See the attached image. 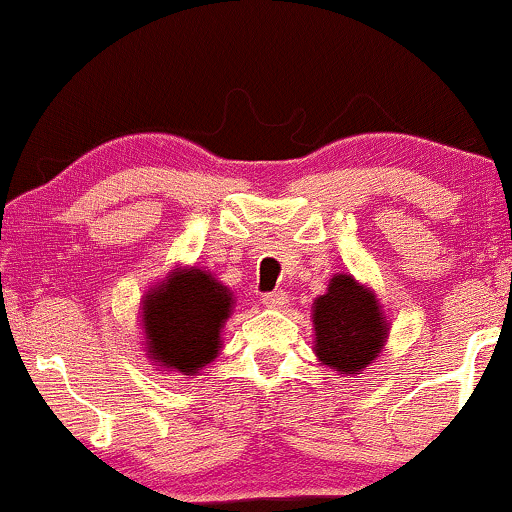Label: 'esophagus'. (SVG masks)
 Listing matches in <instances>:
<instances>
[{
	"label": "esophagus",
	"mask_w": 512,
	"mask_h": 512,
	"mask_svg": "<svg viewBox=\"0 0 512 512\" xmlns=\"http://www.w3.org/2000/svg\"><path fill=\"white\" fill-rule=\"evenodd\" d=\"M286 303H288V295L283 291H272L262 295V305L272 307V310H281V307H286Z\"/></svg>",
	"instance_id": "esophagus-1"
}]
</instances>
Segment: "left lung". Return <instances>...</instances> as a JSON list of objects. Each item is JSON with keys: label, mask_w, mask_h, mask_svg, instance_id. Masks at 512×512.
<instances>
[{"label": "left lung", "mask_w": 512, "mask_h": 512, "mask_svg": "<svg viewBox=\"0 0 512 512\" xmlns=\"http://www.w3.org/2000/svg\"><path fill=\"white\" fill-rule=\"evenodd\" d=\"M312 322L319 362L341 374H360L372 365L389 336L377 295L350 274H334L329 291L312 305Z\"/></svg>", "instance_id": "8db88e82"}]
</instances>
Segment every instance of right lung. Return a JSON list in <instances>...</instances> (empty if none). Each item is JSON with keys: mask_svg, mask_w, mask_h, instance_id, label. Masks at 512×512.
Instances as JSON below:
<instances>
[{"mask_svg": "<svg viewBox=\"0 0 512 512\" xmlns=\"http://www.w3.org/2000/svg\"><path fill=\"white\" fill-rule=\"evenodd\" d=\"M231 291L202 269H174L143 298L147 355L169 372L197 374L221 348Z\"/></svg>", "mask_w": 512, "mask_h": 512, "instance_id": "1", "label": "right lung"}]
</instances>
